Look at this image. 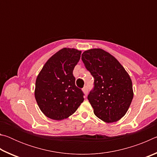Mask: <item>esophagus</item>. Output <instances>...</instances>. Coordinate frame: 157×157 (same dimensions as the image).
Segmentation results:
<instances>
[{"label": "esophagus", "mask_w": 157, "mask_h": 157, "mask_svg": "<svg viewBox=\"0 0 157 157\" xmlns=\"http://www.w3.org/2000/svg\"><path fill=\"white\" fill-rule=\"evenodd\" d=\"M82 91H83V92L84 93V94L87 95V94H88V87H87L86 86H85L83 89H82Z\"/></svg>", "instance_id": "obj_1"}]
</instances>
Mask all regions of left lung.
<instances>
[{"label":"left lung","instance_id":"1","mask_svg":"<svg viewBox=\"0 0 157 157\" xmlns=\"http://www.w3.org/2000/svg\"><path fill=\"white\" fill-rule=\"evenodd\" d=\"M82 59L94 78V88L88 95L94 114L107 123L119 121L134 97L129 74L113 55L102 49L86 50Z\"/></svg>","mask_w":157,"mask_h":157}]
</instances>
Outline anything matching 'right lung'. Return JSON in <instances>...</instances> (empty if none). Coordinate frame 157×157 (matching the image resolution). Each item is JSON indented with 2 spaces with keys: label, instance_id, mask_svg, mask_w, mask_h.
<instances>
[{
  "label": "right lung",
  "instance_id": "obj_1",
  "mask_svg": "<svg viewBox=\"0 0 157 157\" xmlns=\"http://www.w3.org/2000/svg\"><path fill=\"white\" fill-rule=\"evenodd\" d=\"M81 50L63 48L47 61L37 76L34 96L48 118L62 121L75 112L84 101V94L75 86L73 71Z\"/></svg>",
  "mask_w": 157,
  "mask_h": 157
}]
</instances>
